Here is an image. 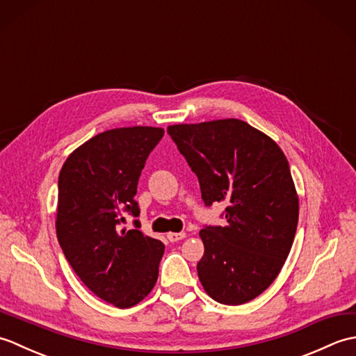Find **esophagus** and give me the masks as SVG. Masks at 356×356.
I'll return each mask as SVG.
<instances>
[{
    "label": "esophagus",
    "mask_w": 356,
    "mask_h": 356,
    "mask_svg": "<svg viewBox=\"0 0 356 356\" xmlns=\"http://www.w3.org/2000/svg\"><path fill=\"white\" fill-rule=\"evenodd\" d=\"M185 236H186L185 232H168L166 234V238H168L170 241H179V240L185 238Z\"/></svg>",
    "instance_id": "obj_1"
}]
</instances>
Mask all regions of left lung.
Instances as JSON below:
<instances>
[{
  "instance_id": "left-lung-1",
  "label": "left lung",
  "mask_w": 356,
  "mask_h": 356,
  "mask_svg": "<svg viewBox=\"0 0 356 356\" xmlns=\"http://www.w3.org/2000/svg\"><path fill=\"white\" fill-rule=\"evenodd\" d=\"M207 207L226 202L225 226H205L199 280L211 298L238 306L272 284L291 252L298 195L289 162L269 136L238 119L170 125Z\"/></svg>"
}]
</instances>
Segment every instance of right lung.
<instances>
[{
	"label": "right lung",
	"instance_id": "obj_1",
	"mask_svg": "<svg viewBox=\"0 0 356 356\" xmlns=\"http://www.w3.org/2000/svg\"><path fill=\"white\" fill-rule=\"evenodd\" d=\"M162 138L163 128H113L74 149L59 172V245L81 282L119 309L138 305L157 282L165 245L120 223L124 213H140V172Z\"/></svg>",
	"mask_w": 356,
	"mask_h": 356
}]
</instances>
